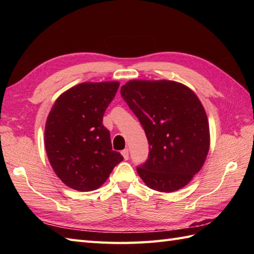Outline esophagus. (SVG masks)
Wrapping results in <instances>:
<instances>
[{
  "mask_svg": "<svg viewBox=\"0 0 254 254\" xmlns=\"http://www.w3.org/2000/svg\"><path fill=\"white\" fill-rule=\"evenodd\" d=\"M122 156H123V158L126 159V160H127L128 159V149L127 148H126L124 150H122Z\"/></svg>",
  "mask_w": 254,
  "mask_h": 254,
  "instance_id": "obj_1",
  "label": "esophagus"
}]
</instances>
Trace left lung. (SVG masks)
Instances as JSON below:
<instances>
[{
    "label": "left lung",
    "instance_id": "1",
    "mask_svg": "<svg viewBox=\"0 0 254 254\" xmlns=\"http://www.w3.org/2000/svg\"><path fill=\"white\" fill-rule=\"evenodd\" d=\"M121 96L146 134L149 153L136 170L159 192L187 186L201 170L209 149V127L193 91L172 80H130Z\"/></svg>",
    "mask_w": 254,
    "mask_h": 254
}]
</instances>
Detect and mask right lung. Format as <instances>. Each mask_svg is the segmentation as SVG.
Segmentation results:
<instances>
[{
  "mask_svg": "<svg viewBox=\"0 0 254 254\" xmlns=\"http://www.w3.org/2000/svg\"><path fill=\"white\" fill-rule=\"evenodd\" d=\"M118 82L82 83L59 97L48 116L45 146L56 175L80 192L104 185L123 160L112 150L110 132L102 124Z\"/></svg>",
  "mask_w": 254,
  "mask_h": 254,
  "instance_id": "right-lung-1",
  "label": "right lung"
}]
</instances>
